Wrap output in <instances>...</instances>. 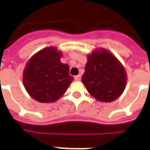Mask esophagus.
Here are the masks:
<instances>
[{
	"label": "esophagus",
	"mask_w": 150,
	"mask_h": 150,
	"mask_svg": "<svg viewBox=\"0 0 150 150\" xmlns=\"http://www.w3.org/2000/svg\"><path fill=\"white\" fill-rule=\"evenodd\" d=\"M75 79L76 80V81H79V80L81 79V75H76V76H75Z\"/></svg>",
	"instance_id": "1"
}]
</instances>
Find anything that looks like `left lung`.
<instances>
[{
  "label": "left lung",
  "instance_id": "1",
  "mask_svg": "<svg viewBox=\"0 0 150 150\" xmlns=\"http://www.w3.org/2000/svg\"><path fill=\"white\" fill-rule=\"evenodd\" d=\"M127 74L124 66L108 50H94L88 55L82 83L93 97L101 102H112L125 91Z\"/></svg>",
  "mask_w": 150,
  "mask_h": 150
}]
</instances>
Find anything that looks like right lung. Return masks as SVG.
<instances>
[{
	"label": "right lung",
	"mask_w": 150,
	"mask_h": 150,
	"mask_svg": "<svg viewBox=\"0 0 150 150\" xmlns=\"http://www.w3.org/2000/svg\"><path fill=\"white\" fill-rule=\"evenodd\" d=\"M56 47L42 49L29 59L23 71V84L28 94L41 103H53L63 96L73 81L69 66L60 61Z\"/></svg>",
	"instance_id": "add662e5"
}]
</instances>
